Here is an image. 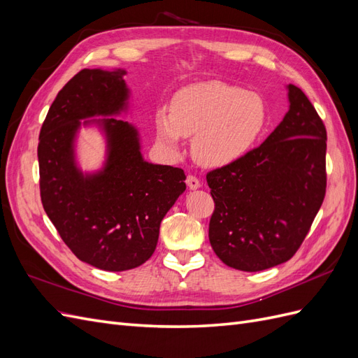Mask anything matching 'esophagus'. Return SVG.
I'll use <instances>...</instances> for the list:
<instances>
[{
	"label": "esophagus",
	"instance_id": "1",
	"mask_svg": "<svg viewBox=\"0 0 358 358\" xmlns=\"http://www.w3.org/2000/svg\"><path fill=\"white\" fill-rule=\"evenodd\" d=\"M187 185H188L189 189H197V188L201 187V182H200V179H199L197 176L189 175V176L187 178Z\"/></svg>",
	"mask_w": 358,
	"mask_h": 358
}]
</instances>
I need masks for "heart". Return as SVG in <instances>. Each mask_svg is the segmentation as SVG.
Instances as JSON below:
<instances>
[{
	"mask_svg": "<svg viewBox=\"0 0 358 358\" xmlns=\"http://www.w3.org/2000/svg\"><path fill=\"white\" fill-rule=\"evenodd\" d=\"M268 121L262 95L220 80L194 83L171 100L170 110L155 113L158 145L179 154L185 137H194L192 152L208 167L241 159L257 143Z\"/></svg>",
	"mask_w": 358,
	"mask_h": 358,
	"instance_id": "heart-1",
	"label": "heart"
}]
</instances>
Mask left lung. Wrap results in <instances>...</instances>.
Returning a JSON list of instances; mask_svg holds the SVG:
<instances>
[{"label": "left lung", "instance_id": "8db88e82", "mask_svg": "<svg viewBox=\"0 0 358 358\" xmlns=\"http://www.w3.org/2000/svg\"><path fill=\"white\" fill-rule=\"evenodd\" d=\"M288 96V113L262 145L206 175L210 245L243 272L288 262L326 197V125L299 86L289 83Z\"/></svg>", "mask_w": 358, "mask_h": 358}]
</instances>
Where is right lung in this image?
Returning <instances> with one entry per match:
<instances>
[{
  "label": "right lung",
  "instance_id": "1",
  "mask_svg": "<svg viewBox=\"0 0 358 358\" xmlns=\"http://www.w3.org/2000/svg\"><path fill=\"white\" fill-rule=\"evenodd\" d=\"M125 71L83 69L52 103L38 137L40 197L61 239L80 262L109 272L142 266L152 257L159 224L185 191L179 167L143 161L136 129L104 119L109 158L99 175L83 178L73 161L79 119L124 107Z\"/></svg>",
  "mask_w": 358,
  "mask_h": 358
}]
</instances>
